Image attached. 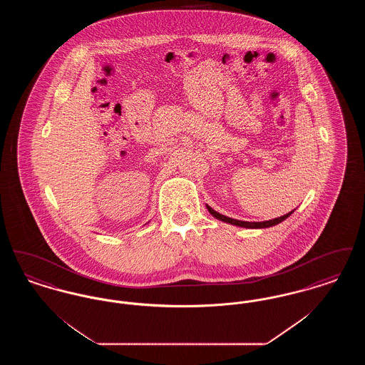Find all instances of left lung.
Listing matches in <instances>:
<instances>
[{
  "label": "left lung",
  "mask_w": 365,
  "mask_h": 365,
  "mask_svg": "<svg viewBox=\"0 0 365 365\" xmlns=\"http://www.w3.org/2000/svg\"><path fill=\"white\" fill-rule=\"evenodd\" d=\"M207 208H208L209 213H210L212 216H215L216 219H219V220H222V222H226V223H230V225H234V226L245 227V228H267V227L275 226V225H279L280 222L286 220V219L294 212V210H292V212H289V213H286V215H283V216H280V217L272 219V220H267V222H242V220L231 219V217H227L225 215H220L219 212H216L215 209L210 208L208 205H207Z\"/></svg>",
  "instance_id": "8db88e82"
}]
</instances>
